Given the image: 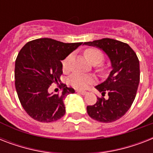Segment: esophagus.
I'll use <instances>...</instances> for the list:
<instances>
[{"label":"esophagus","mask_w":153,"mask_h":153,"mask_svg":"<svg viewBox=\"0 0 153 153\" xmlns=\"http://www.w3.org/2000/svg\"><path fill=\"white\" fill-rule=\"evenodd\" d=\"M76 92H78V93H79V94H82V95H85V94H86V91H76Z\"/></svg>","instance_id":"1"}]
</instances>
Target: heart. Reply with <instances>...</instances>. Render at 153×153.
Returning a JSON list of instances; mask_svg holds the SVG:
<instances>
[{
	"label": "heart",
	"mask_w": 153,
	"mask_h": 153,
	"mask_svg": "<svg viewBox=\"0 0 153 153\" xmlns=\"http://www.w3.org/2000/svg\"><path fill=\"white\" fill-rule=\"evenodd\" d=\"M84 55L86 59L94 64H98L102 62L104 58L103 53L99 49L94 48L86 49L84 52ZM71 57V55H68L63 60L62 66H63L64 69H67L68 67V62H69ZM68 82H69L70 85L74 86V88L82 90V89H86L89 84L93 82V78L90 75H85V74H79V73H74L70 76Z\"/></svg>",
	"instance_id": "1"
}]
</instances>
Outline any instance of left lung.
Instances as JSON below:
<instances>
[{
    "instance_id": "obj_1",
    "label": "left lung",
    "mask_w": 153,
    "mask_h": 153,
    "mask_svg": "<svg viewBox=\"0 0 153 153\" xmlns=\"http://www.w3.org/2000/svg\"><path fill=\"white\" fill-rule=\"evenodd\" d=\"M84 44L102 50L112 66L106 80L95 86L103 97L86 107L87 114L103 123L117 121L126 114L135 99L140 82L139 59L128 44L116 39L104 38ZM105 93L108 94L106 100L104 98Z\"/></svg>"
}]
</instances>
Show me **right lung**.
<instances>
[{
    "instance_id": "add662e5",
    "label": "right lung",
    "mask_w": 153,
    "mask_h": 153,
    "mask_svg": "<svg viewBox=\"0 0 153 153\" xmlns=\"http://www.w3.org/2000/svg\"><path fill=\"white\" fill-rule=\"evenodd\" d=\"M82 43L66 44L49 38L28 42L18 54L15 63V86L21 105L40 122H51L64 116V98L74 93L61 83L62 93H49L51 84L60 82L61 61Z\"/></svg>"
}]
</instances>
